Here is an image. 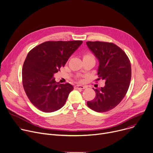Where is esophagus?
Instances as JSON below:
<instances>
[{"mask_svg": "<svg viewBox=\"0 0 153 153\" xmlns=\"http://www.w3.org/2000/svg\"><path fill=\"white\" fill-rule=\"evenodd\" d=\"M86 87L85 86H83V85H75L74 86V88L75 89H84Z\"/></svg>", "mask_w": 153, "mask_h": 153, "instance_id": "1", "label": "esophagus"}]
</instances>
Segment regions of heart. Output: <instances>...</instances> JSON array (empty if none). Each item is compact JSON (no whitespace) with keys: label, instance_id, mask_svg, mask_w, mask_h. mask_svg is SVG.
<instances>
[{"label":"heart","instance_id":"obj_1","mask_svg":"<svg viewBox=\"0 0 153 153\" xmlns=\"http://www.w3.org/2000/svg\"><path fill=\"white\" fill-rule=\"evenodd\" d=\"M86 58H93V59H94L93 55L91 53H86V54H84V59H86Z\"/></svg>","mask_w":153,"mask_h":153}]
</instances>
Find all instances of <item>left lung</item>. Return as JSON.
<instances>
[{"label":"left lung","instance_id":"obj_1","mask_svg":"<svg viewBox=\"0 0 153 153\" xmlns=\"http://www.w3.org/2000/svg\"><path fill=\"white\" fill-rule=\"evenodd\" d=\"M86 43L100 62L98 80L105 81L104 87L94 89L95 98L87 104L95 112H105L118 105L126 95L131 79V62L126 53L112 43Z\"/></svg>","mask_w":153,"mask_h":153}]
</instances>
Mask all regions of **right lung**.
Masks as SVG:
<instances>
[{"mask_svg": "<svg viewBox=\"0 0 153 153\" xmlns=\"http://www.w3.org/2000/svg\"><path fill=\"white\" fill-rule=\"evenodd\" d=\"M82 43L80 40L46 41L27 54L22 67L23 87L30 101L39 110L53 112L65 104L74 88L69 83L59 84L53 76Z\"/></svg>", "mask_w": 153, "mask_h": 153, "instance_id": "right-lung-1", "label": "right lung"}]
</instances>
